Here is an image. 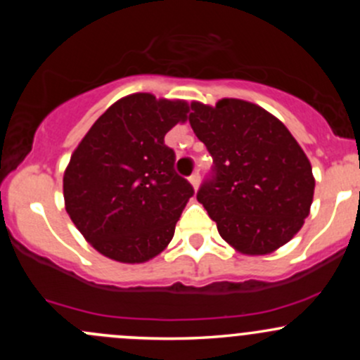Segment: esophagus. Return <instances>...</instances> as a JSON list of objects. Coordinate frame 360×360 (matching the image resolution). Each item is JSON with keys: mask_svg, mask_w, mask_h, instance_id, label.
<instances>
[{"mask_svg": "<svg viewBox=\"0 0 360 360\" xmlns=\"http://www.w3.org/2000/svg\"><path fill=\"white\" fill-rule=\"evenodd\" d=\"M190 183L193 184V188H195V190H197L198 184H200V174H198V172L191 174V176H190Z\"/></svg>", "mask_w": 360, "mask_h": 360, "instance_id": "34e87169", "label": "esophagus"}]
</instances>
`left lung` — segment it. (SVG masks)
<instances>
[{
    "label": "left lung",
    "instance_id": "8db88e82",
    "mask_svg": "<svg viewBox=\"0 0 360 360\" xmlns=\"http://www.w3.org/2000/svg\"><path fill=\"white\" fill-rule=\"evenodd\" d=\"M188 120L214 162L197 200L221 237L249 256L288 244L310 214L315 179L284 123L240 99L191 103Z\"/></svg>",
    "mask_w": 360,
    "mask_h": 360
}]
</instances>
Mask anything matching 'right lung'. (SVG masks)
I'll list each match as a JSON object with an SVG mask.
<instances>
[{
	"label": "right lung",
	"instance_id": "add662e5",
	"mask_svg": "<svg viewBox=\"0 0 360 360\" xmlns=\"http://www.w3.org/2000/svg\"><path fill=\"white\" fill-rule=\"evenodd\" d=\"M184 101L132 94L116 101L71 155L66 210L79 233L110 259L144 263L172 240L193 186L174 170L165 134L186 120Z\"/></svg>",
	"mask_w": 360,
	"mask_h": 360
}]
</instances>
